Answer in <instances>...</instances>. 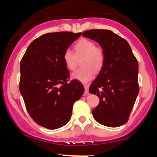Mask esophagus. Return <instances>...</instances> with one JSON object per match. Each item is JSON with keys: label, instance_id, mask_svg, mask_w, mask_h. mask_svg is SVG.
<instances>
[{"label": "esophagus", "instance_id": "esophagus-1", "mask_svg": "<svg viewBox=\"0 0 157 157\" xmlns=\"http://www.w3.org/2000/svg\"><path fill=\"white\" fill-rule=\"evenodd\" d=\"M84 88H85V93L86 94L89 93V86H88V85H84Z\"/></svg>", "mask_w": 157, "mask_h": 157}]
</instances>
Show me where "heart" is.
<instances>
[{
  "label": "heart",
  "instance_id": "obj_1",
  "mask_svg": "<svg viewBox=\"0 0 157 157\" xmlns=\"http://www.w3.org/2000/svg\"><path fill=\"white\" fill-rule=\"evenodd\" d=\"M75 54L70 49H66L63 55L64 63L68 70L74 71L77 67V59L81 60L82 68L74 72L71 77L74 80L86 83L94 77L95 72L102 71L105 62V54L102 48L97 46L94 42L89 39H81L74 46Z\"/></svg>",
  "mask_w": 157,
  "mask_h": 157
}]
</instances>
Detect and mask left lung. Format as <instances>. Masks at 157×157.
<instances>
[{"mask_svg": "<svg viewBox=\"0 0 157 157\" xmlns=\"http://www.w3.org/2000/svg\"><path fill=\"white\" fill-rule=\"evenodd\" d=\"M82 36L99 43L105 54L104 67L89 92L100 98L94 118L108 127L126 123L139 93L138 61L125 39L107 29H91Z\"/></svg>", "mask_w": 157, "mask_h": 157, "instance_id": "1", "label": "left lung"}]
</instances>
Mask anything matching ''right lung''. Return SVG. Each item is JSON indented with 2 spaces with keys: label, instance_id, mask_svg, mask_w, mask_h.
I'll list each match as a JSON object with an SVG mask.
<instances>
[{
  "label": "right lung",
  "instance_id": "1",
  "mask_svg": "<svg viewBox=\"0 0 157 157\" xmlns=\"http://www.w3.org/2000/svg\"><path fill=\"white\" fill-rule=\"evenodd\" d=\"M81 34L41 35L32 41L21 59L19 88L26 109L36 123L48 129L59 128L69 121L74 103L84 92L79 81L69 80L63 59L64 52Z\"/></svg>",
  "mask_w": 157,
  "mask_h": 157
}]
</instances>
